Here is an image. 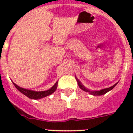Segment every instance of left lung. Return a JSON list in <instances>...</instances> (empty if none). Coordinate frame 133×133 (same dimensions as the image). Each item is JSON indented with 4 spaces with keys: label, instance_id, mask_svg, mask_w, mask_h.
Returning a JSON list of instances; mask_svg holds the SVG:
<instances>
[{
    "label": "left lung",
    "instance_id": "8db88e82",
    "mask_svg": "<svg viewBox=\"0 0 133 133\" xmlns=\"http://www.w3.org/2000/svg\"><path fill=\"white\" fill-rule=\"evenodd\" d=\"M75 78H76V80H77V83H78L79 87L80 88L81 90H83V91H85V92H88L89 94H90V95H94V96H100V95H104V94H105V93H107L108 92H109V91H110L111 90H112L115 87V85H117V83H118V82H117V83H115V85H113L112 86H111V87L108 88L102 89V90H101L92 91V90H88V89L86 88H85V86H84V85H83V84L81 83V81H79V80L77 79V77H75Z\"/></svg>",
    "mask_w": 133,
    "mask_h": 133
}]
</instances>
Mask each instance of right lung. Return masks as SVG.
Returning a JSON list of instances; mask_svg holds the SVG:
<instances>
[{"mask_svg": "<svg viewBox=\"0 0 133 133\" xmlns=\"http://www.w3.org/2000/svg\"><path fill=\"white\" fill-rule=\"evenodd\" d=\"M58 81H56V83L51 88L48 90L45 91H34L31 90H28V89L23 88L20 87V86L16 85V83H14V82H12V83H14V86L17 88L18 90L20 91L21 93H23L24 95L27 96L28 98L32 99H40L43 98V97H45L47 96L52 95V93L54 92V91L56 90V88H57Z\"/></svg>", "mask_w": 133, "mask_h": 133, "instance_id": "obj_1", "label": "right lung"}]
</instances>
